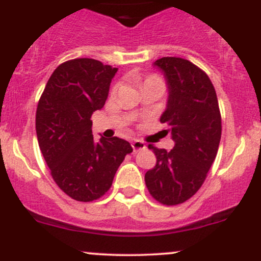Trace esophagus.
<instances>
[{"mask_svg":"<svg viewBox=\"0 0 261 261\" xmlns=\"http://www.w3.org/2000/svg\"><path fill=\"white\" fill-rule=\"evenodd\" d=\"M131 145H133L134 152H138L140 150H145V147H146V145H145L142 141H140V140H134Z\"/></svg>","mask_w":261,"mask_h":261,"instance_id":"esophagus-1","label":"esophagus"}]
</instances>
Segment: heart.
<instances>
[{
	"instance_id": "heart-1",
	"label": "heart",
	"mask_w": 261,
	"mask_h": 261,
	"mask_svg": "<svg viewBox=\"0 0 261 261\" xmlns=\"http://www.w3.org/2000/svg\"><path fill=\"white\" fill-rule=\"evenodd\" d=\"M152 80H156V79H152V77H151V79H147L146 82H147V81H152ZM114 91H116V87H114Z\"/></svg>"
}]
</instances>
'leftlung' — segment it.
Returning a JSON list of instances; mask_svg holds the SVG:
<instances>
[{"label": "left lung", "instance_id": "1", "mask_svg": "<svg viewBox=\"0 0 261 261\" xmlns=\"http://www.w3.org/2000/svg\"><path fill=\"white\" fill-rule=\"evenodd\" d=\"M152 65L166 80L167 102L160 121L175 145L171 151L149 145L156 165L145 174V182L159 202L177 205L195 195L215 160L221 139L220 110L210 79L193 62L163 57Z\"/></svg>", "mask_w": 261, "mask_h": 261}]
</instances>
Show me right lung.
<instances>
[{"instance_id":"obj_1","label":"right lung","mask_w":261,"mask_h":261,"mask_svg":"<svg viewBox=\"0 0 261 261\" xmlns=\"http://www.w3.org/2000/svg\"><path fill=\"white\" fill-rule=\"evenodd\" d=\"M116 72L94 59L70 60L54 71L38 101V146L55 182L77 201L102 196L133 151L126 140L92 135L91 115L105 105Z\"/></svg>"}]
</instances>
